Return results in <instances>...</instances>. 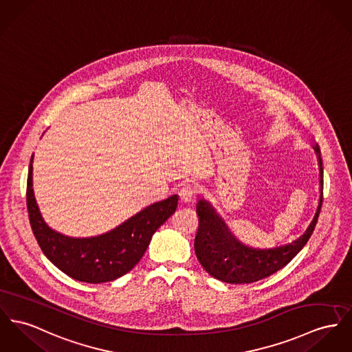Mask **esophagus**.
<instances>
[{
  "mask_svg": "<svg viewBox=\"0 0 352 352\" xmlns=\"http://www.w3.org/2000/svg\"><path fill=\"white\" fill-rule=\"evenodd\" d=\"M196 193H197V189H196L195 186L186 184V186H183V188L180 189V199L184 203H189V201H192L196 197Z\"/></svg>",
  "mask_w": 352,
  "mask_h": 352,
  "instance_id": "obj_1",
  "label": "esophagus"
}]
</instances>
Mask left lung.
I'll use <instances>...</instances> for the list:
<instances>
[{
	"mask_svg": "<svg viewBox=\"0 0 352 352\" xmlns=\"http://www.w3.org/2000/svg\"><path fill=\"white\" fill-rule=\"evenodd\" d=\"M315 152L320 169L319 206L305 234L289 244L270 250L250 248L231 234L208 201L199 200L196 206L199 228L195 237V252L211 276L231 284L254 283L278 272L299 254L315 230L323 203V163L318 144Z\"/></svg>",
	"mask_w": 352,
	"mask_h": 352,
	"instance_id": "obj_1",
	"label": "left lung"
}]
</instances>
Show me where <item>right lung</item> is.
Segmentation results:
<instances>
[{"label": "right lung", "mask_w": 352, "mask_h": 352, "mask_svg": "<svg viewBox=\"0 0 352 352\" xmlns=\"http://www.w3.org/2000/svg\"><path fill=\"white\" fill-rule=\"evenodd\" d=\"M33 156L30 157L26 206L34 237L58 270L74 280L105 283L129 272L145 254L151 239L177 208V195L153 203L107 234L69 237L47 227L33 193Z\"/></svg>", "instance_id": "obj_1"}]
</instances>
